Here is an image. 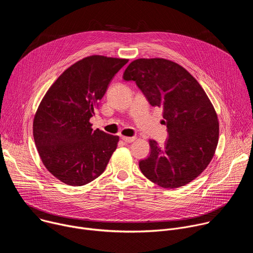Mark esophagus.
I'll list each match as a JSON object with an SVG mask.
<instances>
[{
	"instance_id": "obj_1",
	"label": "esophagus",
	"mask_w": 253,
	"mask_h": 253,
	"mask_svg": "<svg viewBox=\"0 0 253 253\" xmlns=\"http://www.w3.org/2000/svg\"><path fill=\"white\" fill-rule=\"evenodd\" d=\"M121 139H122L124 142H126V143H131V142H134L136 138H135V137H126V136H122Z\"/></svg>"
}]
</instances>
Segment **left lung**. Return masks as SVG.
<instances>
[{"label":"left lung","mask_w":253,"mask_h":253,"mask_svg":"<svg viewBox=\"0 0 253 253\" xmlns=\"http://www.w3.org/2000/svg\"><path fill=\"white\" fill-rule=\"evenodd\" d=\"M123 79L134 81L151 106L162 108L168 132L164 146L149 141L141 172L163 188L188 184L208 166L218 143V119L206 93L182 66L162 58L131 62Z\"/></svg>","instance_id":"8db88e82"}]
</instances>
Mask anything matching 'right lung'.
<instances>
[{
	"label": "right lung",
	"mask_w": 253,
	"mask_h": 253,
	"mask_svg": "<svg viewBox=\"0 0 253 253\" xmlns=\"http://www.w3.org/2000/svg\"><path fill=\"white\" fill-rule=\"evenodd\" d=\"M127 59L94 55L64 71L49 88L33 123L43 164L60 181L82 186L99 177L117 148L118 136L93 130L90 118Z\"/></svg>",
	"instance_id": "add662e5"
}]
</instances>
